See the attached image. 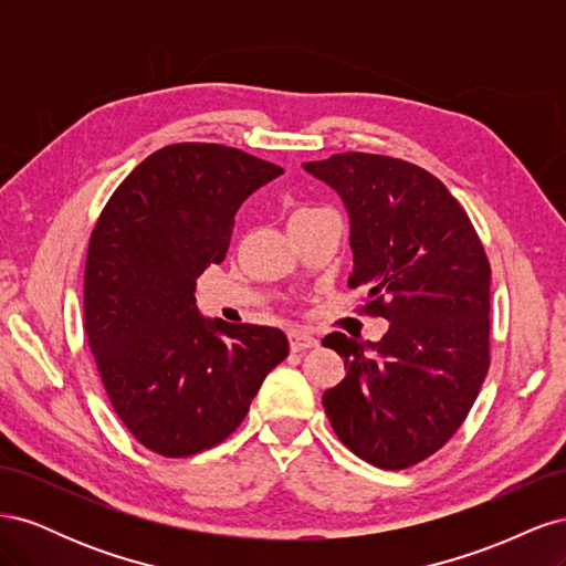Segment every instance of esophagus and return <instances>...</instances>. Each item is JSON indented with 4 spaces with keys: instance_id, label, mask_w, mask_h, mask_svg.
<instances>
[{
    "instance_id": "obj_1",
    "label": "esophagus",
    "mask_w": 566,
    "mask_h": 566,
    "mask_svg": "<svg viewBox=\"0 0 566 566\" xmlns=\"http://www.w3.org/2000/svg\"><path fill=\"white\" fill-rule=\"evenodd\" d=\"M316 335L312 331L306 328H293L290 331V347H293V352H302V349H310L316 345Z\"/></svg>"
}]
</instances>
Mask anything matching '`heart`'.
<instances>
[{"label":"heart","mask_w":566,"mask_h":566,"mask_svg":"<svg viewBox=\"0 0 566 566\" xmlns=\"http://www.w3.org/2000/svg\"><path fill=\"white\" fill-rule=\"evenodd\" d=\"M316 210H323V208H306V205H304V208H297L293 214H300V212H316Z\"/></svg>","instance_id":"b5f03b06"}]
</instances>
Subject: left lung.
I'll return each instance as SVG.
<instances>
[{"label": "left lung", "instance_id": "obj_1", "mask_svg": "<svg viewBox=\"0 0 566 566\" xmlns=\"http://www.w3.org/2000/svg\"><path fill=\"white\" fill-rule=\"evenodd\" d=\"M304 169L345 200L349 287L364 285V312L389 321L380 342L323 337L347 370L323 391V408L370 465H418L458 432L486 378L489 256L462 205L413 163L335 153Z\"/></svg>", "mask_w": 566, "mask_h": 566}]
</instances>
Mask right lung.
Returning a JSON list of instances; mask_svg holds the SVG:
<instances>
[{"label": "right lung", "instance_id": "add662e5", "mask_svg": "<svg viewBox=\"0 0 566 566\" xmlns=\"http://www.w3.org/2000/svg\"><path fill=\"white\" fill-rule=\"evenodd\" d=\"M281 175L238 148L172 144L136 165L96 219L84 333L117 418L165 458L233 434L287 356L283 331L205 321L196 306V281L224 262L238 208Z\"/></svg>", "mask_w": 566, "mask_h": 566}]
</instances>
